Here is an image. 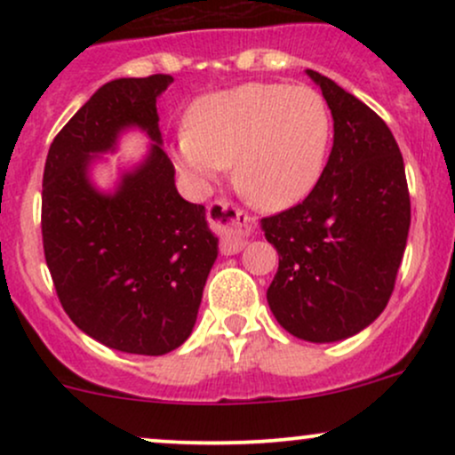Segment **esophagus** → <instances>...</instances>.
Listing matches in <instances>:
<instances>
[{
  "label": "esophagus",
  "instance_id": "esophagus-1",
  "mask_svg": "<svg viewBox=\"0 0 455 455\" xmlns=\"http://www.w3.org/2000/svg\"><path fill=\"white\" fill-rule=\"evenodd\" d=\"M210 220L220 233V248L224 254H235L252 237V222L237 207L228 203H216L210 207Z\"/></svg>",
  "mask_w": 455,
  "mask_h": 455
}]
</instances>
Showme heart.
<instances>
[{"label":"heart","mask_w":455,"mask_h":455,"mask_svg":"<svg viewBox=\"0 0 455 455\" xmlns=\"http://www.w3.org/2000/svg\"><path fill=\"white\" fill-rule=\"evenodd\" d=\"M331 115L312 87L243 83L205 93L173 140L177 169L207 188L233 164L235 186L260 210H289L325 169Z\"/></svg>","instance_id":"1"}]
</instances>
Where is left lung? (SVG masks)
I'll list each match as a JSON object with an SVG mask.
<instances>
[{
    "label": "left lung",
    "mask_w": 455,
    "mask_h": 455,
    "mask_svg": "<svg viewBox=\"0 0 455 455\" xmlns=\"http://www.w3.org/2000/svg\"><path fill=\"white\" fill-rule=\"evenodd\" d=\"M333 117V148L299 205L263 218L278 250L267 304L291 336L338 342L387 306L411 227L404 160L387 124L331 78L306 70Z\"/></svg>",
    "instance_id": "obj_1"
}]
</instances>
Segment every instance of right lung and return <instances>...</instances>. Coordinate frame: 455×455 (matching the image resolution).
<instances>
[{"label": "right lung", "instance_id": "add662e5", "mask_svg": "<svg viewBox=\"0 0 455 455\" xmlns=\"http://www.w3.org/2000/svg\"><path fill=\"white\" fill-rule=\"evenodd\" d=\"M171 83L151 75L102 85L51 143L43 177L44 259L66 315L132 355H166L188 340L218 259L205 207L181 198L162 149L156 100ZM130 129L150 139L148 154L102 191L92 166Z\"/></svg>", "mask_w": 455, "mask_h": 455}]
</instances>
